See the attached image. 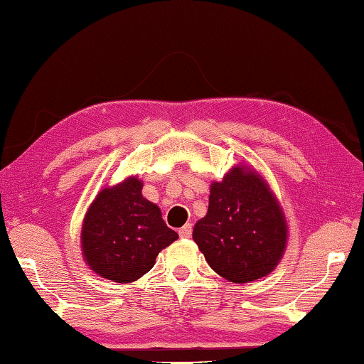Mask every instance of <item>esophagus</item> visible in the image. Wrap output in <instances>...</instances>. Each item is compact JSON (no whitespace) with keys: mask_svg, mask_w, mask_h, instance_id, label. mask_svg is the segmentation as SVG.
<instances>
[{"mask_svg":"<svg viewBox=\"0 0 364 364\" xmlns=\"http://www.w3.org/2000/svg\"><path fill=\"white\" fill-rule=\"evenodd\" d=\"M178 235L182 238H190L192 237V224H186L183 228L178 229Z\"/></svg>","mask_w":364,"mask_h":364,"instance_id":"obj_1","label":"esophagus"}]
</instances>
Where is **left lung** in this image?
Listing matches in <instances>:
<instances>
[{"label":"left lung","instance_id":"left-lung-1","mask_svg":"<svg viewBox=\"0 0 364 364\" xmlns=\"http://www.w3.org/2000/svg\"><path fill=\"white\" fill-rule=\"evenodd\" d=\"M193 240L213 271L243 284L267 276L277 266L287 225L263 178L234 168L223 182L211 186L210 206L195 224Z\"/></svg>","mask_w":364,"mask_h":364}]
</instances>
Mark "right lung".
I'll use <instances>...</instances> for the list:
<instances>
[{
  "label": "right lung",
  "mask_w": 364,
  "mask_h": 364,
  "mask_svg": "<svg viewBox=\"0 0 364 364\" xmlns=\"http://www.w3.org/2000/svg\"><path fill=\"white\" fill-rule=\"evenodd\" d=\"M135 177L95 198L83 221V258L101 277L129 284L154 266L161 250L177 240L156 205L141 196Z\"/></svg>",
  "instance_id": "1"
}]
</instances>
